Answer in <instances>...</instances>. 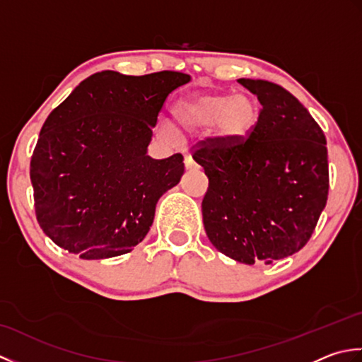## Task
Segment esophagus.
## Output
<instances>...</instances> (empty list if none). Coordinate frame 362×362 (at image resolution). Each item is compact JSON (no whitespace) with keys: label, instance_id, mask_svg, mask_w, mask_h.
<instances>
[{"label":"esophagus","instance_id":"34e87169","mask_svg":"<svg viewBox=\"0 0 362 362\" xmlns=\"http://www.w3.org/2000/svg\"><path fill=\"white\" fill-rule=\"evenodd\" d=\"M185 166H187V169H196L197 168L194 158L191 156H185Z\"/></svg>","mask_w":362,"mask_h":362}]
</instances>
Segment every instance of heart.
Masks as SVG:
<instances>
[{"instance_id":"heart-1","label":"heart","mask_w":362,"mask_h":362,"mask_svg":"<svg viewBox=\"0 0 362 362\" xmlns=\"http://www.w3.org/2000/svg\"><path fill=\"white\" fill-rule=\"evenodd\" d=\"M177 124L187 130H197L213 126L219 141L235 144L245 140L257 127L259 105L247 93H202L182 99L174 107ZM165 135H171L169 129Z\"/></svg>"}]
</instances>
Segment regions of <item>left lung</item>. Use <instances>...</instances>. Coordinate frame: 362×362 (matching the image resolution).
Segmentation results:
<instances>
[{"label":"left lung","instance_id":"8db88e82","mask_svg":"<svg viewBox=\"0 0 362 362\" xmlns=\"http://www.w3.org/2000/svg\"><path fill=\"white\" fill-rule=\"evenodd\" d=\"M263 109L245 140L216 136L193 146L209 188L202 201L206 236L245 264L286 258L310 241L328 197L324 130L288 90L261 79L238 81Z\"/></svg>","mask_w":362,"mask_h":362}]
</instances>
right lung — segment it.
I'll list each match as a JSON object with an SVG mask.
<instances>
[{
	"instance_id": "1",
	"label": "right lung",
	"mask_w": 362,
	"mask_h": 362,
	"mask_svg": "<svg viewBox=\"0 0 362 362\" xmlns=\"http://www.w3.org/2000/svg\"><path fill=\"white\" fill-rule=\"evenodd\" d=\"M180 71H101L54 109L30 157L38 224L82 259L132 250L153 222L161 194L180 182L182 153L153 160L146 149L168 95L189 82Z\"/></svg>"
}]
</instances>
